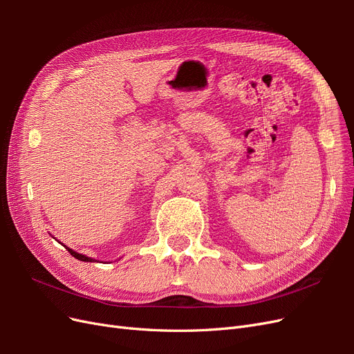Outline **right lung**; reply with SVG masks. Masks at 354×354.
<instances>
[{"label":"right lung","mask_w":354,"mask_h":354,"mask_svg":"<svg viewBox=\"0 0 354 354\" xmlns=\"http://www.w3.org/2000/svg\"><path fill=\"white\" fill-rule=\"evenodd\" d=\"M66 250H68V251L71 252V255H72V257H75V259H77V260H81V261H87V263H88V261H94L93 259H90V257H87V255H82V254L75 252L73 250H69L68 246H66Z\"/></svg>","instance_id":"right-lung-1"}]
</instances>
